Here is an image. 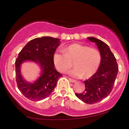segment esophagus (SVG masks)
I'll return each instance as SVG.
<instances>
[{
  "mask_svg": "<svg viewBox=\"0 0 129 129\" xmlns=\"http://www.w3.org/2000/svg\"><path fill=\"white\" fill-rule=\"evenodd\" d=\"M68 79H69V80L70 81L72 82H77V81H76V80H75V79H73L72 78H69Z\"/></svg>",
  "mask_w": 129,
  "mask_h": 129,
  "instance_id": "34e87169",
  "label": "esophagus"
}]
</instances>
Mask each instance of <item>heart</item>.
Here are the masks:
<instances>
[{"mask_svg": "<svg viewBox=\"0 0 129 129\" xmlns=\"http://www.w3.org/2000/svg\"><path fill=\"white\" fill-rule=\"evenodd\" d=\"M64 52L57 50L53 54L55 66L60 72H66L72 66L69 74L74 77L87 78L98 71L102 61L101 52L98 49L80 44H73L64 48Z\"/></svg>", "mask_w": 129, "mask_h": 129, "instance_id": "b5f03b06", "label": "heart"}]
</instances>
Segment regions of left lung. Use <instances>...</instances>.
<instances>
[{"instance_id":"8db88e82","label":"left lung","mask_w":129,"mask_h":129,"mask_svg":"<svg viewBox=\"0 0 129 129\" xmlns=\"http://www.w3.org/2000/svg\"><path fill=\"white\" fill-rule=\"evenodd\" d=\"M95 42L102 55L101 65L97 72L84 81L85 88L81 93H75L76 96L87 104H93L101 101L111 93L118 71L116 58L107 44L93 37L88 38Z\"/></svg>"}]
</instances>
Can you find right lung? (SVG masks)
Wrapping results in <instances>:
<instances>
[{"label":"right lung","mask_w":129,"mask_h":129,"mask_svg":"<svg viewBox=\"0 0 129 129\" xmlns=\"http://www.w3.org/2000/svg\"><path fill=\"white\" fill-rule=\"evenodd\" d=\"M60 39L50 36L37 38L28 42L15 61V75L17 87L21 93L32 101L45 99L51 94L56 86L57 79L62 75L55 70L53 54L60 45ZM26 60L40 64L41 75L33 83L23 80L20 75V66Z\"/></svg>","instance_id":"right-lung-1"}]
</instances>
